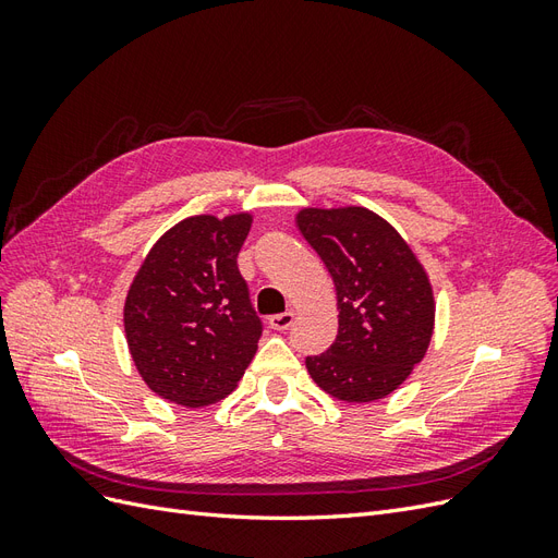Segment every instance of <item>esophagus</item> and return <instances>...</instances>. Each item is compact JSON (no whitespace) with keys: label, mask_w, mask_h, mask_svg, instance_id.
<instances>
[{"label":"esophagus","mask_w":558,"mask_h":558,"mask_svg":"<svg viewBox=\"0 0 558 558\" xmlns=\"http://www.w3.org/2000/svg\"><path fill=\"white\" fill-rule=\"evenodd\" d=\"M293 312H283V314H275L267 318V324L272 330H289L293 326Z\"/></svg>","instance_id":"1"}]
</instances>
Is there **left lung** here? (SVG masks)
Here are the masks:
<instances>
[{"label": "left lung", "instance_id": "8db88e82", "mask_svg": "<svg viewBox=\"0 0 558 558\" xmlns=\"http://www.w3.org/2000/svg\"><path fill=\"white\" fill-rule=\"evenodd\" d=\"M298 228L328 267L340 310L330 349L305 361L312 379L344 402L388 396L430 344L435 300L426 269L398 230L365 207L302 209Z\"/></svg>", "mask_w": 558, "mask_h": 558}]
</instances>
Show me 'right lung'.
I'll return each mask as SVG.
<instances>
[{
	"instance_id": "right-lung-1",
	"label": "right lung",
	"mask_w": 558,
	"mask_h": 558,
	"mask_svg": "<svg viewBox=\"0 0 558 558\" xmlns=\"http://www.w3.org/2000/svg\"><path fill=\"white\" fill-rule=\"evenodd\" d=\"M251 214L191 216L148 251L125 298V337L142 379L165 400L226 398L258 349L263 320L238 256Z\"/></svg>"
}]
</instances>
